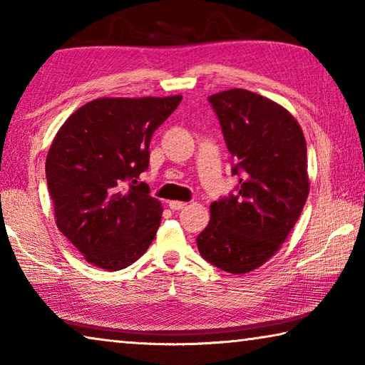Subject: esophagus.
<instances>
[{"mask_svg":"<svg viewBox=\"0 0 365 365\" xmlns=\"http://www.w3.org/2000/svg\"><path fill=\"white\" fill-rule=\"evenodd\" d=\"M169 207L172 209V211H180V209H183V207H187V202H183V201H177V200H174V201H169Z\"/></svg>","mask_w":365,"mask_h":365,"instance_id":"obj_1","label":"esophagus"}]
</instances>
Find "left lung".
Listing matches in <instances>:
<instances>
[{
    "label": "left lung",
    "mask_w": 365,
    "mask_h": 365,
    "mask_svg": "<svg viewBox=\"0 0 365 365\" xmlns=\"http://www.w3.org/2000/svg\"><path fill=\"white\" fill-rule=\"evenodd\" d=\"M207 100L240 182L235 193L211 205L197 250L220 270L248 274L280 250L306 205V140L298 120L269 98L232 88Z\"/></svg>",
    "instance_id": "1"
}]
</instances>
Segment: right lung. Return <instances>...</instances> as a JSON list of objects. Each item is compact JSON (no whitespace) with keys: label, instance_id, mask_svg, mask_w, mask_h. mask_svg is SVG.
<instances>
[{"label":"right lung","instance_id":"obj_1","mask_svg":"<svg viewBox=\"0 0 365 365\" xmlns=\"http://www.w3.org/2000/svg\"><path fill=\"white\" fill-rule=\"evenodd\" d=\"M182 96L98 98L59 128L46 156V182L59 232L86 262L120 270L150 248L163 207L138 182L150 141Z\"/></svg>","mask_w":365,"mask_h":365}]
</instances>
